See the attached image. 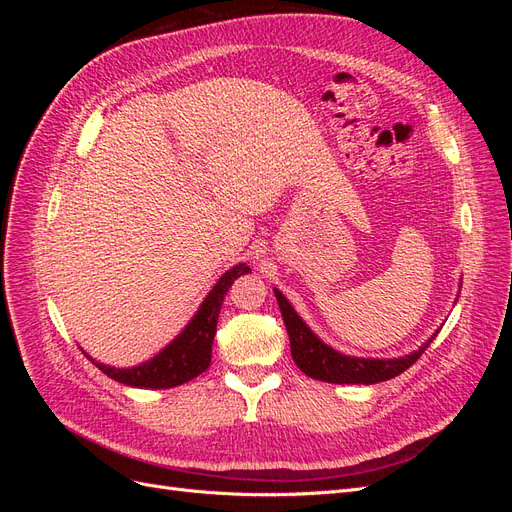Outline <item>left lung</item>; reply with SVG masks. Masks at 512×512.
<instances>
[{"instance_id": "left-lung-1", "label": "left lung", "mask_w": 512, "mask_h": 512, "mask_svg": "<svg viewBox=\"0 0 512 512\" xmlns=\"http://www.w3.org/2000/svg\"><path fill=\"white\" fill-rule=\"evenodd\" d=\"M273 292L277 305L282 309V318L290 337L292 359L303 374L314 380L333 384H376L391 380L412 367L418 361V356L433 342V337H436H429L421 348L406 356H399V359H359V356H348L324 344L301 320V316L294 312V307L284 294L277 288Z\"/></svg>"}]
</instances>
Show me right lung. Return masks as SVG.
<instances>
[{
    "instance_id": "right-lung-1",
    "label": "right lung",
    "mask_w": 512,
    "mask_h": 512,
    "mask_svg": "<svg viewBox=\"0 0 512 512\" xmlns=\"http://www.w3.org/2000/svg\"><path fill=\"white\" fill-rule=\"evenodd\" d=\"M250 271L252 269L247 265H235L230 271H226L218 280V284L211 288L203 305L198 307V312L188 322V327H185L162 352L153 356L151 361L121 369L102 365L91 359L89 354L85 356H89V361L100 371H104L108 378H113L121 384L136 386V389H173V386L190 382L192 378L207 371V367L211 365V346L215 329H218L220 307L228 288L237 277Z\"/></svg>"
}]
</instances>
